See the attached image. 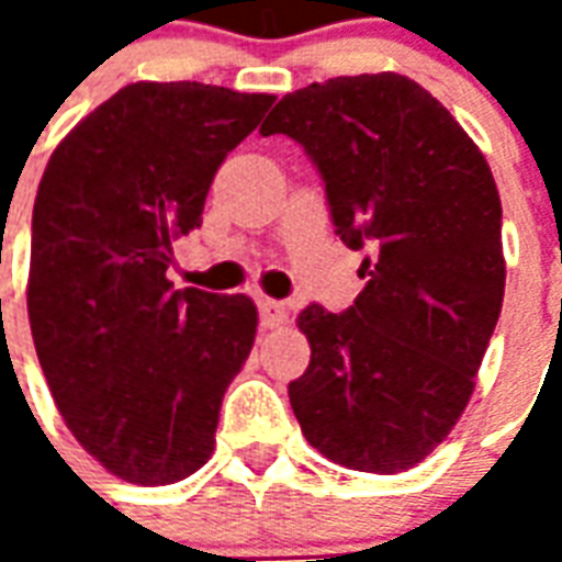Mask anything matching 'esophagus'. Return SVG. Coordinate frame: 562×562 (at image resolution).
I'll return each instance as SVG.
<instances>
[{"mask_svg":"<svg viewBox=\"0 0 562 562\" xmlns=\"http://www.w3.org/2000/svg\"><path fill=\"white\" fill-rule=\"evenodd\" d=\"M258 318H261V328H280L282 322L289 318V310L280 301H270V297H261L258 301Z\"/></svg>","mask_w":562,"mask_h":562,"instance_id":"1","label":"esophagus"}]
</instances>
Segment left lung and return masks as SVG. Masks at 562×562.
Instances as JSON below:
<instances>
[{
	"instance_id": "left-lung-1",
	"label": "left lung",
	"mask_w": 562,
	"mask_h": 562,
	"mask_svg": "<svg viewBox=\"0 0 562 562\" xmlns=\"http://www.w3.org/2000/svg\"><path fill=\"white\" fill-rule=\"evenodd\" d=\"M261 135L304 147L334 232L367 252L349 310L297 316L310 367L289 382L294 418L334 463L409 470L467 409L503 310L494 173L458 120L394 71L289 92Z\"/></svg>"
}]
</instances>
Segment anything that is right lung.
I'll use <instances>...</instances> for the list:
<instances>
[{"label":"right lung","instance_id":"right-lung-1","mask_svg":"<svg viewBox=\"0 0 562 562\" xmlns=\"http://www.w3.org/2000/svg\"><path fill=\"white\" fill-rule=\"evenodd\" d=\"M270 104L195 80L128 83L44 168L26 292L35 352L68 430L132 484H173L207 463L256 340L246 294L173 289L165 270Z\"/></svg>","mask_w":562,"mask_h":562}]
</instances>
